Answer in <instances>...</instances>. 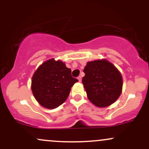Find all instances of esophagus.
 Returning <instances> with one entry per match:
<instances>
[{
    "label": "esophagus",
    "mask_w": 149,
    "mask_h": 149,
    "mask_svg": "<svg viewBox=\"0 0 149 149\" xmlns=\"http://www.w3.org/2000/svg\"><path fill=\"white\" fill-rule=\"evenodd\" d=\"M78 81H79V82H81L82 81V77L81 76H78Z\"/></svg>",
    "instance_id": "1"
}]
</instances>
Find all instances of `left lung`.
Segmentation results:
<instances>
[{
	"label": "left lung",
	"instance_id": "obj_1",
	"mask_svg": "<svg viewBox=\"0 0 149 149\" xmlns=\"http://www.w3.org/2000/svg\"><path fill=\"white\" fill-rule=\"evenodd\" d=\"M82 82L89 100L98 107H106L118 100L122 92L123 78L113 64L106 59L87 63Z\"/></svg>",
	"mask_w": 149,
	"mask_h": 149
}]
</instances>
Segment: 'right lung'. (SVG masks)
I'll return each instance as SVG.
<instances>
[{"label": "right lung", "instance_id": "right-lung-1", "mask_svg": "<svg viewBox=\"0 0 149 149\" xmlns=\"http://www.w3.org/2000/svg\"><path fill=\"white\" fill-rule=\"evenodd\" d=\"M71 70L60 60L45 61L35 71L31 80L33 96L46 109H55L69 97L71 87L78 82Z\"/></svg>", "mask_w": 149, "mask_h": 149}]
</instances>
